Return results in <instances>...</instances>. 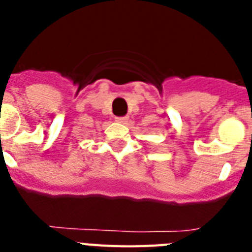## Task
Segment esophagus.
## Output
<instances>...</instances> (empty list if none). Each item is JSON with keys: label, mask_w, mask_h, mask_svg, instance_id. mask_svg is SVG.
<instances>
[{"label": "esophagus", "mask_w": 252, "mask_h": 252, "mask_svg": "<svg viewBox=\"0 0 252 252\" xmlns=\"http://www.w3.org/2000/svg\"><path fill=\"white\" fill-rule=\"evenodd\" d=\"M116 121L121 122V124H125V122L127 121V117H116Z\"/></svg>", "instance_id": "1"}]
</instances>
